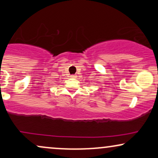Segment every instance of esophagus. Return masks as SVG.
<instances>
[{"label": "esophagus", "mask_w": 158, "mask_h": 158, "mask_svg": "<svg viewBox=\"0 0 158 158\" xmlns=\"http://www.w3.org/2000/svg\"><path fill=\"white\" fill-rule=\"evenodd\" d=\"M71 78H73V79H76V78L77 77V75H71V77H70Z\"/></svg>", "instance_id": "obj_1"}]
</instances>
